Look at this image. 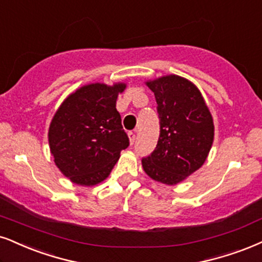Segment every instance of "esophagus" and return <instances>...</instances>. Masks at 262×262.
<instances>
[{"mask_svg": "<svg viewBox=\"0 0 262 262\" xmlns=\"http://www.w3.org/2000/svg\"><path fill=\"white\" fill-rule=\"evenodd\" d=\"M127 135H128V140H130V144H134L135 140H136V135H135V132L130 131Z\"/></svg>", "mask_w": 262, "mask_h": 262, "instance_id": "1", "label": "esophagus"}]
</instances>
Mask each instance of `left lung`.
Wrapping results in <instances>:
<instances>
[{
  "instance_id": "1",
  "label": "left lung",
  "mask_w": 262,
  "mask_h": 262,
  "mask_svg": "<svg viewBox=\"0 0 262 262\" xmlns=\"http://www.w3.org/2000/svg\"><path fill=\"white\" fill-rule=\"evenodd\" d=\"M146 85L156 96L160 135L142 167L157 182L177 185L205 163L214 142V120L198 87L185 77L171 74Z\"/></svg>"
}]
</instances>
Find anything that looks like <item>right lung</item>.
I'll use <instances>...</instances> for the list:
<instances>
[{
  "mask_svg": "<svg viewBox=\"0 0 262 262\" xmlns=\"http://www.w3.org/2000/svg\"><path fill=\"white\" fill-rule=\"evenodd\" d=\"M126 83H89L70 93L57 109L48 128L54 164L80 186H95L109 176L120 151L130 142L116 111Z\"/></svg>",
  "mask_w": 262,
  "mask_h": 262,
  "instance_id": "add662e5",
  "label": "right lung"
}]
</instances>
